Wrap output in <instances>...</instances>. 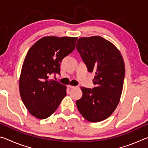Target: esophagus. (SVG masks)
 <instances>
[{"label": "esophagus", "mask_w": 148, "mask_h": 148, "mask_svg": "<svg viewBox=\"0 0 148 148\" xmlns=\"http://www.w3.org/2000/svg\"><path fill=\"white\" fill-rule=\"evenodd\" d=\"M67 87H68V88H69V89H73V88H75V86H71V85H68V86H67Z\"/></svg>", "instance_id": "obj_1"}]
</instances>
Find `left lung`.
Returning a JSON list of instances; mask_svg holds the SVG:
<instances>
[{
  "label": "left lung",
  "instance_id": "1",
  "mask_svg": "<svg viewBox=\"0 0 148 148\" xmlns=\"http://www.w3.org/2000/svg\"><path fill=\"white\" fill-rule=\"evenodd\" d=\"M76 49L89 72H95L92 89L82 87L76 101L80 114L90 122L106 119L119 104L125 77V64L114 45L101 36L79 38Z\"/></svg>",
  "mask_w": 148,
  "mask_h": 148
}]
</instances>
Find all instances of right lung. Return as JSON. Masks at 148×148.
Masks as SVG:
<instances>
[{
    "label": "right lung",
    "instance_id": "obj_1",
    "mask_svg": "<svg viewBox=\"0 0 148 148\" xmlns=\"http://www.w3.org/2000/svg\"><path fill=\"white\" fill-rule=\"evenodd\" d=\"M77 38L46 36L29 49L19 77V92L29 113L46 119L53 114L66 95V87L53 79L60 74L62 60L74 51Z\"/></svg>",
    "mask_w": 148,
    "mask_h": 148
}]
</instances>
